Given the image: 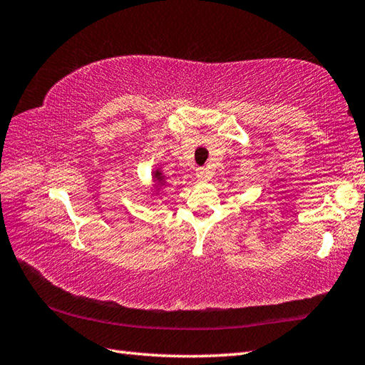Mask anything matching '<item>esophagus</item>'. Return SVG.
<instances>
[{"instance_id":"esophagus-1","label":"esophagus","mask_w":365,"mask_h":365,"mask_svg":"<svg viewBox=\"0 0 365 365\" xmlns=\"http://www.w3.org/2000/svg\"><path fill=\"white\" fill-rule=\"evenodd\" d=\"M196 177H197V180L205 182V180H208V178H210V173H208L207 168H200V169L196 170Z\"/></svg>"}]
</instances>
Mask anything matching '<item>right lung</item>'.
I'll return each instance as SVG.
<instances>
[{
	"label": "right lung",
	"mask_w": 365,
	"mask_h": 365,
	"mask_svg": "<svg viewBox=\"0 0 365 365\" xmlns=\"http://www.w3.org/2000/svg\"><path fill=\"white\" fill-rule=\"evenodd\" d=\"M155 175H157V177H158V178H161V177H160V174H155Z\"/></svg>",
	"instance_id": "1"
}]
</instances>
